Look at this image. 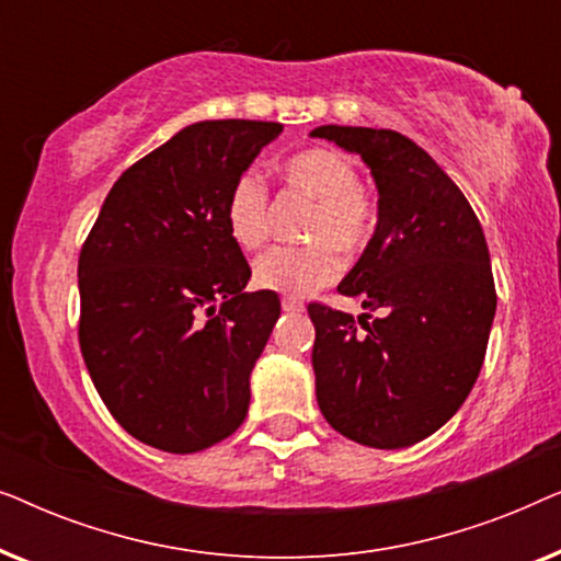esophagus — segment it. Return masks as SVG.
Wrapping results in <instances>:
<instances>
[{"mask_svg": "<svg viewBox=\"0 0 561 561\" xmlns=\"http://www.w3.org/2000/svg\"><path fill=\"white\" fill-rule=\"evenodd\" d=\"M280 306H283V311H288V313H301L304 311V304L298 301V298H290V296H283Z\"/></svg>", "mask_w": 561, "mask_h": 561, "instance_id": "1", "label": "esophagus"}]
</instances>
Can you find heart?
<instances>
[{"label": "heart", "mask_w": 561, "mask_h": 561, "mask_svg": "<svg viewBox=\"0 0 561 561\" xmlns=\"http://www.w3.org/2000/svg\"><path fill=\"white\" fill-rule=\"evenodd\" d=\"M283 186L311 198L304 234L309 244H280L255 260L257 288L286 296H309L336 280L342 252L357 255L370 244L378 225V206L359 186L355 163L340 150L306 148L280 165ZM225 227L242 250H257L271 232V202L263 179L242 171L225 194Z\"/></svg>", "instance_id": "heart-1"}]
</instances>
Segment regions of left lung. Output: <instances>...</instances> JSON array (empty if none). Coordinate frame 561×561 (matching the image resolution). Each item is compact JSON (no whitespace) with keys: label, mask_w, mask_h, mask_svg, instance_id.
Masks as SVG:
<instances>
[{"label":"left lung","mask_w":561,"mask_h":561,"mask_svg":"<svg viewBox=\"0 0 561 561\" xmlns=\"http://www.w3.org/2000/svg\"><path fill=\"white\" fill-rule=\"evenodd\" d=\"M311 135L357 152L380 194L373 240L336 290L382 317L309 304L319 409L352 442L411 447L455 416L485 359L497 304L485 234L457 183L405 135Z\"/></svg>","instance_id":"left-lung-1"}]
</instances>
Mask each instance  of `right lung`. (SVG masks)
<instances>
[{
    "label": "right lung",
    "mask_w": 561,
    "mask_h": 561,
    "mask_svg": "<svg viewBox=\"0 0 561 561\" xmlns=\"http://www.w3.org/2000/svg\"><path fill=\"white\" fill-rule=\"evenodd\" d=\"M278 122L183 127L129 165L79 255V344L117 424L150 447L191 455L248 416L250 373L280 301L244 294L250 265L225 227V194Z\"/></svg>",
    "instance_id": "obj_1"
}]
</instances>
